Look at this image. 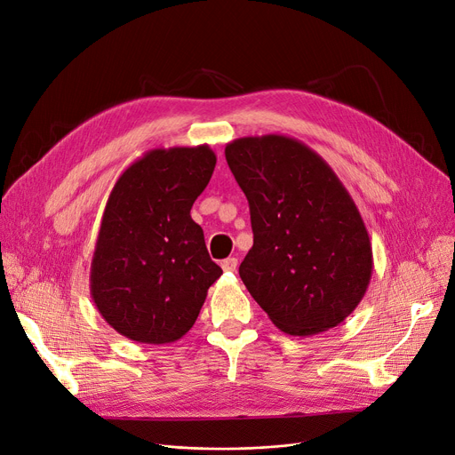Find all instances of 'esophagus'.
<instances>
[{
    "instance_id": "1",
    "label": "esophagus",
    "mask_w": 455,
    "mask_h": 455,
    "mask_svg": "<svg viewBox=\"0 0 455 455\" xmlns=\"http://www.w3.org/2000/svg\"><path fill=\"white\" fill-rule=\"evenodd\" d=\"M221 267H223V271L232 273V271L237 269V259L235 258H227V259L221 261Z\"/></svg>"
}]
</instances>
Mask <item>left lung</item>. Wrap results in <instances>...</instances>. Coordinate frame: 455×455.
<instances>
[{"label":"left lung","mask_w":455,"mask_h":455,"mask_svg":"<svg viewBox=\"0 0 455 455\" xmlns=\"http://www.w3.org/2000/svg\"><path fill=\"white\" fill-rule=\"evenodd\" d=\"M225 156L251 210L254 243L240 276L252 299L290 336L343 323L372 276L369 232L343 182L282 134L237 138Z\"/></svg>","instance_id":"left-lung-1"}]
</instances>
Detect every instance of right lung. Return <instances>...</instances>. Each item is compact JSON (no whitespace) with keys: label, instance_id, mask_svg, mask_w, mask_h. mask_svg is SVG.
Returning <instances> with one entry per match:
<instances>
[{"label":"right lung","instance_id":"right-lung-1","mask_svg":"<svg viewBox=\"0 0 455 455\" xmlns=\"http://www.w3.org/2000/svg\"><path fill=\"white\" fill-rule=\"evenodd\" d=\"M208 146L153 149L114 184L95 242L90 293L101 317L136 343L165 345L194 326L223 271L189 210L210 182Z\"/></svg>","mask_w":455,"mask_h":455}]
</instances>
